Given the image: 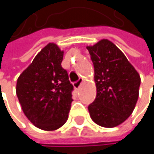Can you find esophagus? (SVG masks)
I'll return each instance as SVG.
<instances>
[{
    "mask_svg": "<svg viewBox=\"0 0 154 154\" xmlns=\"http://www.w3.org/2000/svg\"><path fill=\"white\" fill-rule=\"evenodd\" d=\"M83 82H84L83 78H79L77 82H75V83H74V86H75V88H76V89H79V87L81 86V85L83 84Z\"/></svg>",
    "mask_w": 154,
    "mask_h": 154,
    "instance_id": "1",
    "label": "esophagus"
}]
</instances>
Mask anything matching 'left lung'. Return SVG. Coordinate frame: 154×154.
Segmentation results:
<instances>
[{"label": "left lung", "instance_id": "8db88e82", "mask_svg": "<svg viewBox=\"0 0 154 154\" xmlns=\"http://www.w3.org/2000/svg\"><path fill=\"white\" fill-rule=\"evenodd\" d=\"M86 49L94 64L97 91L95 100L88 106L90 117L101 127H117L136 107L140 76L124 53L107 39Z\"/></svg>", "mask_w": 154, "mask_h": 154}]
</instances>
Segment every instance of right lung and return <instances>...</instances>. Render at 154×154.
I'll return each mask as SVG.
<instances>
[{
	"mask_svg": "<svg viewBox=\"0 0 154 154\" xmlns=\"http://www.w3.org/2000/svg\"><path fill=\"white\" fill-rule=\"evenodd\" d=\"M63 51L48 44L22 72L16 93L26 118L38 128L51 131L63 126L69 117L72 84L61 67Z\"/></svg>",
	"mask_w": 154,
	"mask_h": 154,
	"instance_id": "obj_1",
	"label": "right lung"
}]
</instances>
